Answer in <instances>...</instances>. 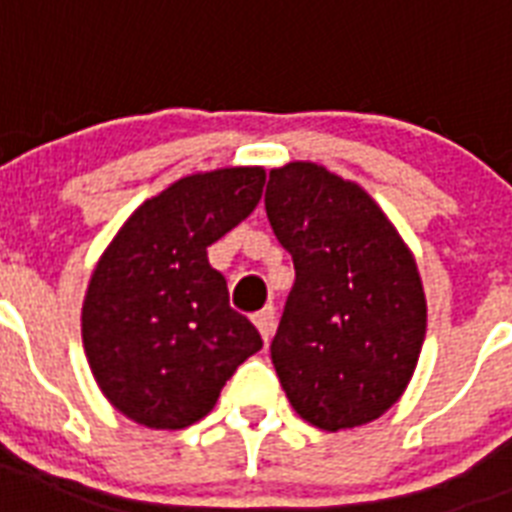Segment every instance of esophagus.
Listing matches in <instances>:
<instances>
[{
	"instance_id": "esophagus-1",
	"label": "esophagus",
	"mask_w": 512,
	"mask_h": 512,
	"mask_svg": "<svg viewBox=\"0 0 512 512\" xmlns=\"http://www.w3.org/2000/svg\"><path fill=\"white\" fill-rule=\"evenodd\" d=\"M252 321H255V327L260 329L263 340L268 342L273 337V329H276V308H273V305H265L263 311H257L255 316H252Z\"/></svg>"
}]
</instances>
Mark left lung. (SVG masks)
Masks as SVG:
<instances>
[{
  "instance_id": "left-lung-1",
  "label": "left lung",
  "mask_w": 512,
  "mask_h": 512,
  "mask_svg": "<svg viewBox=\"0 0 512 512\" xmlns=\"http://www.w3.org/2000/svg\"><path fill=\"white\" fill-rule=\"evenodd\" d=\"M265 212L295 263L271 342L289 404L332 433L377 420L406 390L425 340L414 255L361 185L321 164L271 170Z\"/></svg>"
}]
</instances>
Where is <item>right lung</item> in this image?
I'll return each instance as SVG.
<instances>
[{"mask_svg":"<svg viewBox=\"0 0 512 512\" xmlns=\"http://www.w3.org/2000/svg\"><path fill=\"white\" fill-rule=\"evenodd\" d=\"M263 167L180 177L143 201L92 271L82 340L92 377L138 425L188 428L212 412L236 366L263 348L228 303L207 247L263 196Z\"/></svg>","mask_w":512,"mask_h":512,"instance_id":"obj_1","label":"right lung"}]
</instances>
